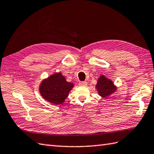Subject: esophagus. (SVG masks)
Returning <instances> with one entry per match:
<instances>
[{
    "instance_id": "34e87169",
    "label": "esophagus",
    "mask_w": 154,
    "mask_h": 154,
    "mask_svg": "<svg viewBox=\"0 0 154 154\" xmlns=\"http://www.w3.org/2000/svg\"><path fill=\"white\" fill-rule=\"evenodd\" d=\"M79 85H81V86H87V82H86V81H81V82H80L79 83Z\"/></svg>"
}]
</instances>
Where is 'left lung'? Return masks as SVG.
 <instances>
[{"mask_svg":"<svg viewBox=\"0 0 154 154\" xmlns=\"http://www.w3.org/2000/svg\"><path fill=\"white\" fill-rule=\"evenodd\" d=\"M96 88L98 94L102 98L113 94L117 90V87L114 85L112 81L106 78L104 75H101L98 78Z\"/></svg>","mask_w":154,"mask_h":154,"instance_id":"1","label":"left lung"}]
</instances>
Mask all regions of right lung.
<instances>
[{
    "instance_id": "add662e5",
    "label": "right lung",
    "mask_w": 154,
    "mask_h": 154,
    "mask_svg": "<svg viewBox=\"0 0 154 154\" xmlns=\"http://www.w3.org/2000/svg\"><path fill=\"white\" fill-rule=\"evenodd\" d=\"M73 87V83L67 82L59 72L42 81L39 86V92L46 100L53 104L60 105L64 102Z\"/></svg>"
}]
</instances>
